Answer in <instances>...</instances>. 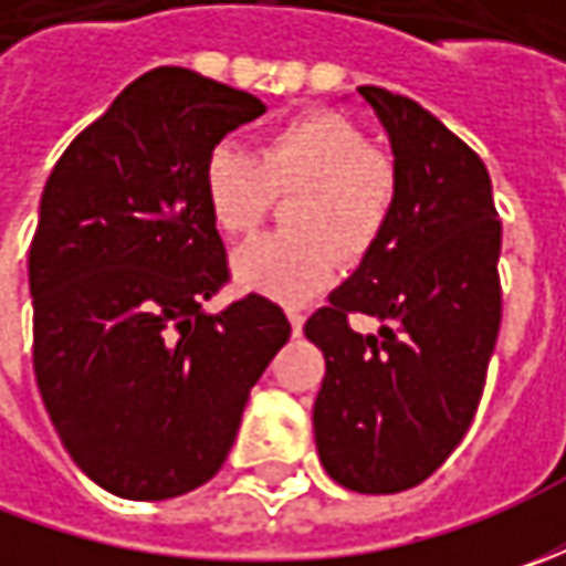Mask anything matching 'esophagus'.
I'll return each mask as SVG.
<instances>
[{
    "label": "esophagus",
    "mask_w": 566,
    "mask_h": 566,
    "mask_svg": "<svg viewBox=\"0 0 566 566\" xmlns=\"http://www.w3.org/2000/svg\"><path fill=\"white\" fill-rule=\"evenodd\" d=\"M302 324H305V317L298 315V312H290V327H293V337L302 334Z\"/></svg>",
    "instance_id": "esophagus-1"
}]
</instances>
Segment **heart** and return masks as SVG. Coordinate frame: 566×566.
Here are the masks:
<instances>
[{
  "label": "heart",
  "mask_w": 566,
  "mask_h": 566,
  "mask_svg": "<svg viewBox=\"0 0 566 566\" xmlns=\"http://www.w3.org/2000/svg\"><path fill=\"white\" fill-rule=\"evenodd\" d=\"M394 164L337 113L283 122L258 154L220 144L205 164V198L213 223L245 235L271 213L276 195L293 229L268 232L232 254L239 286L298 305L321 293L343 258H359L378 239L394 205Z\"/></svg>",
  "instance_id": "obj_1"
}]
</instances>
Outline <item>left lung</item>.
<instances>
[{
  "mask_svg": "<svg viewBox=\"0 0 566 566\" xmlns=\"http://www.w3.org/2000/svg\"><path fill=\"white\" fill-rule=\"evenodd\" d=\"M394 154V205L353 276L305 324L327 359L321 467L343 489L424 482L472 424L501 327V220L479 154L416 99L365 84ZM349 314L379 321L356 335Z\"/></svg>",
  "mask_w": 566,
  "mask_h": 566,
  "instance_id": "1",
  "label": "left lung"
}]
</instances>
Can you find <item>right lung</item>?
Returning <instances> with one entry per match:
<instances>
[{"label": "right lung", "mask_w": 566, "mask_h": 566, "mask_svg": "<svg viewBox=\"0 0 566 566\" xmlns=\"http://www.w3.org/2000/svg\"><path fill=\"white\" fill-rule=\"evenodd\" d=\"M264 109L191 69H154L43 188L28 258L33 375L72 460L116 497L166 501L213 479L290 339L264 295L205 312L229 276L205 164Z\"/></svg>", "instance_id": "1"}]
</instances>
